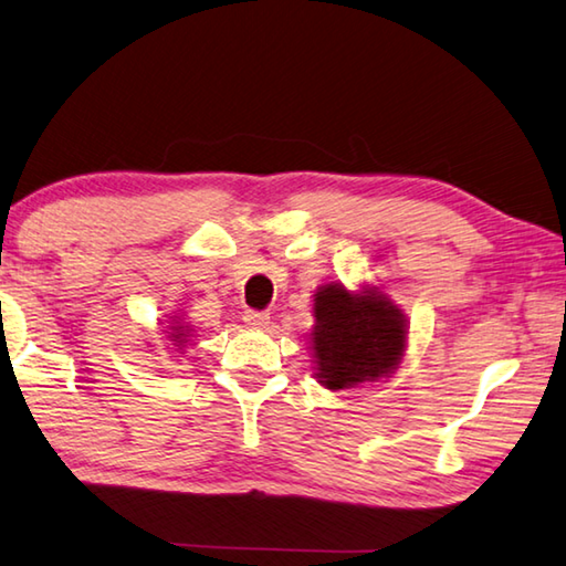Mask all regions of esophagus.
<instances>
[{"label":"esophagus","mask_w":566,"mask_h":566,"mask_svg":"<svg viewBox=\"0 0 566 566\" xmlns=\"http://www.w3.org/2000/svg\"><path fill=\"white\" fill-rule=\"evenodd\" d=\"M243 323L248 325V328L263 331V328H268V323H271V315H268V313H258V311H245Z\"/></svg>","instance_id":"esophagus-1"}]
</instances>
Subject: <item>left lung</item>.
Segmentation results:
<instances>
[{
	"mask_svg": "<svg viewBox=\"0 0 566 566\" xmlns=\"http://www.w3.org/2000/svg\"><path fill=\"white\" fill-rule=\"evenodd\" d=\"M313 318L311 363L325 390L390 378L408 350V318L378 285L363 283L355 291L343 283L321 285Z\"/></svg>",
	"mask_w": 566,
	"mask_h": 566,
	"instance_id": "8db88e82",
	"label": "left lung"
}]
</instances>
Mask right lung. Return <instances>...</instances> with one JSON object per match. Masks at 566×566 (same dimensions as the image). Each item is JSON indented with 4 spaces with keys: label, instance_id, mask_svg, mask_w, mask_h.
Wrapping results in <instances>:
<instances>
[{
    "label": "right lung",
    "instance_id": "right-lung-1",
    "mask_svg": "<svg viewBox=\"0 0 566 566\" xmlns=\"http://www.w3.org/2000/svg\"><path fill=\"white\" fill-rule=\"evenodd\" d=\"M164 333H166V340H168L166 345L171 348V353H184L188 340H191L193 328H191V325H186L181 318H178V315H174V318L168 321ZM174 358H178V355H174Z\"/></svg>",
    "mask_w": 566,
    "mask_h": 566
}]
</instances>
